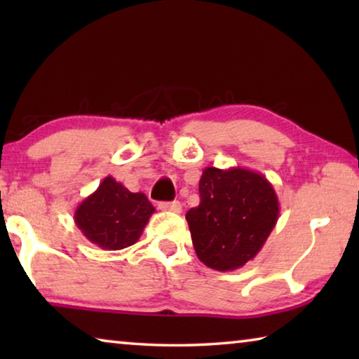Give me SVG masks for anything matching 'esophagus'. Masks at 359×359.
<instances>
[{
	"mask_svg": "<svg viewBox=\"0 0 359 359\" xmlns=\"http://www.w3.org/2000/svg\"><path fill=\"white\" fill-rule=\"evenodd\" d=\"M158 208H160L161 210H166V212H175V214H179V212H182V204L179 201L160 203V204H158Z\"/></svg>",
	"mask_w": 359,
	"mask_h": 359,
	"instance_id": "1",
	"label": "esophagus"
}]
</instances>
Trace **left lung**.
<instances>
[{
    "mask_svg": "<svg viewBox=\"0 0 359 359\" xmlns=\"http://www.w3.org/2000/svg\"><path fill=\"white\" fill-rule=\"evenodd\" d=\"M199 205L187 212L194 252L215 271H236L263 248L278 220L277 193L263 174L245 168H205Z\"/></svg>",
    "mask_w": 359,
    "mask_h": 359,
    "instance_id": "1",
    "label": "left lung"
}]
</instances>
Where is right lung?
Returning <instances> with one entry per match:
<instances>
[{"instance_id": "obj_1", "label": "right lung", "mask_w": 359, "mask_h": 359, "mask_svg": "<svg viewBox=\"0 0 359 359\" xmlns=\"http://www.w3.org/2000/svg\"><path fill=\"white\" fill-rule=\"evenodd\" d=\"M155 208L144 193H131L111 175L77 205L74 222L81 233L102 250L136 244Z\"/></svg>"}]
</instances>
